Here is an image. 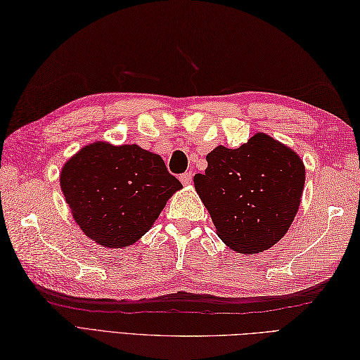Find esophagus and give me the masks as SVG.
Here are the masks:
<instances>
[{"label": "esophagus", "instance_id": "34e87169", "mask_svg": "<svg viewBox=\"0 0 360 360\" xmlns=\"http://www.w3.org/2000/svg\"><path fill=\"white\" fill-rule=\"evenodd\" d=\"M180 181H181L183 185H185V186L191 185V181H192V172H185V174H181V175H180Z\"/></svg>", "mask_w": 360, "mask_h": 360}]
</instances>
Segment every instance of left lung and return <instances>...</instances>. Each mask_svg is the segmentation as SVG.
<instances>
[{"label":"left lung","mask_w":360,"mask_h":360,"mask_svg":"<svg viewBox=\"0 0 360 360\" xmlns=\"http://www.w3.org/2000/svg\"><path fill=\"white\" fill-rule=\"evenodd\" d=\"M194 185L217 235L236 253L270 249L293 223L305 183V166L292 148L266 133L236 150L223 145L206 155Z\"/></svg>","instance_id":"left-lung-1"}]
</instances>
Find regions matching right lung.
Wrapping results in <instances>:
<instances>
[{"mask_svg":"<svg viewBox=\"0 0 360 360\" xmlns=\"http://www.w3.org/2000/svg\"><path fill=\"white\" fill-rule=\"evenodd\" d=\"M59 183L81 231L108 249L129 248L142 238L183 188L159 154L102 140L70 157Z\"/></svg>","mask_w":360,"mask_h":360,"instance_id":"add662e5","label":"right lung"}]
</instances>
